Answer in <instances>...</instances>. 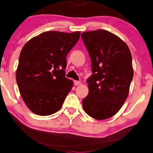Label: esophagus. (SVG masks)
I'll return each instance as SVG.
<instances>
[{
    "mask_svg": "<svg viewBox=\"0 0 153 153\" xmlns=\"http://www.w3.org/2000/svg\"><path fill=\"white\" fill-rule=\"evenodd\" d=\"M81 84L80 81H78V80H75L74 81V85H79Z\"/></svg>",
    "mask_w": 153,
    "mask_h": 153,
    "instance_id": "obj_1",
    "label": "esophagus"
}]
</instances>
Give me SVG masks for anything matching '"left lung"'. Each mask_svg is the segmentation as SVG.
<instances>
[{
	"label": "left lung",
	"mask_w": 153,
	"mask_h": 153,
	"mask_svg": "<svg viewBox=\"0 0 153 153\" xmlns=\"http://www.w3.org/2000/svg\"><path fill=\"white\" fill-rule=\"evenodd\" d=\"M92 62V75L87 80L89 93L82 100L88 114L97 120L114 116L128 95L133 76L128 45L107 30L81 34Z\"/></svg>",
	"instance_id": "1"
}]
</instances>
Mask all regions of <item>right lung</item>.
Here are the masks:
<instances>
[{
	"mask_svg": "<svg viewBox=\"0 0 153 153\" xmlns=\"http://www.w3.org/2000/svg\"><path fill=\"white\" fill-rule=\"evenodd\" d=\"M80 32L49 31L34 36L20 52L16 80L23 101L35 114H53L62 107L73 87L65 77L66 56Z\"/></svg>",
	"mask_w": 153,
	"mask_h": 153,
	"instance_id": "right-lung-1",
	"label": "right lung"
}]
</instances>
